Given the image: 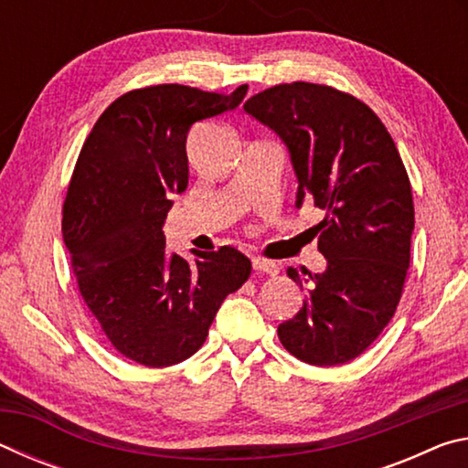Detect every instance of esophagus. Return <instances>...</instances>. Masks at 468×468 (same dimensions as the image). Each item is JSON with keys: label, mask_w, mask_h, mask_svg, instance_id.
<instances>
[{"label": "esophagus", "mask_w": 468, "mask_h": 468, "mask_svg": "<svg viewBox=\"0 0 468 468\" xmlns=\"http://www.w3.org/2000/svg\"><path fill=\"white\" fill-rule=\"evenodd\" d=\"M251 266H253V271H256V272H264V274H271V276L279 274V266L271 262V260H266V258H260V256L253 258Z\"/></svg>", "instance_id": "obj_1"}]
</instances>
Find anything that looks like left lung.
<instances>
[{
	"label": "left lung",
	"instance_id": "left-lung-1",
	"mask_svg": "<svg viewBox=\"0 0 468 468\" xmlns=\"http://www.w3.org/2000/svg\"><path fill=\"white\" fill-rule=\"evenodd\" d=\"M245 113L279 133L299 179L297 204L326 210L318 250L322 274L305 303L279 326L291 355L310 366L353 361L382 335L402 297L415 208L410 181L386 125L366 102L326 84L291 82L253 94Z\"/></svg>",
	"mask_w": 468,
	"mask_h": 468
}]
</instances>
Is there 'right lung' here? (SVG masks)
<instances>
[{
    "instance_id": "obj_1",
    "label": "right lung",
    "mask_w": 468,
    "mask_h": 468,
    "mask_svg": "<svg viewBox=\"0 0 468 468\" xmlns=\"http://www.w3.org/2000/svg\"><path fill=\"white\" fill-rule=\"evenodd\" d=\"M248 92L184 84L144 86L102 111L78 154L61 210V233L78 291L111 346L144 367H169L204 345L229 292L250 279L239 250H167L171 194L187 187V132L235 109Z\"/></svg>"
}]
</instances>
